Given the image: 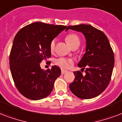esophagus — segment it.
Listing matches in <instances>:
<instances>
[{
	"instance_id": "34e87169",
	"label": "esophagus",
	"mask_w": 122,
	"mask_h": 122,
	"mask_svg": "<svg viewBox=\"0 0 122 122\" xmlns=\"http://www.w3.org/2000/svg\"><path fill=\"white\" fill-rule=\"evenodd\" d=\"M66 72H67V71H65V70H62V71H61V74H65Z\"/></svg>"
}]
</instances>
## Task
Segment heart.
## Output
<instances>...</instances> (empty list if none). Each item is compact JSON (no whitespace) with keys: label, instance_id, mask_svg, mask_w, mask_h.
<instances>
[{"label":"heart","instance_id":"b5f03b06","mask_svg":"<svg viewBox=\"0 0 122 122\" xmlns=\"http://www.w3.org/2000/svg\"><path fill=\"white\" fill-rule=\"evenodd\" d=\"M66 41L71 47L75 44H78V43L80 44V38L76 34H70L67 35L66 37ZM55 42H56L55 39H53L50 42V50L51 52L54 51ZM73 63H74V60L72 59L65 58V57H60V58H56L55 60V64H56V66H58V67H60V68L64 69H66L69 67L72 64H73Z\"/></svg>","mask_w":122,"mask_h":122}]
</instances>
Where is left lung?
I'll return each instance as SVG.
<instances>
[{
	"label": "left lung",
	"instance_id": "left-lung-1",
	"mask_svg": "<svg viewBox=\"0 0 122 122\" xmlns=\"http://www.w3.org/2000/svg\"><path fill=\"white\" fill-rule=\"evenodd\" d=\"M69 29L83 33L86 42V53L78 64L81 71L85 69L86 74L74 71L70 90L80 99H92L100 95L110 82L115 64L113 50L104 33L91 25H70L66 31Z\"/></svg>",
	"mask_w": 122,
	"mask_h": 122
}]
</instances>
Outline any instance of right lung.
Instances as JSON below:
<instances>
[{
	"label": "right lung",
	"mask_w": 122,
	"mask_h": 122,
	"mask_svg": "<svg viewBox=\"0 0 122 122\" xmlns=\"http://www.w3.org/2000/svg\"><path fill=\"white\" fill-rule=\"evenodd\" d=\"M66 28L36 22L22 28L15 36L9 55L10 69L16 87L27 99H42L53 90L61 70L54 66L44 71L40 63L50 58V42Z\"/></svg>",
	"instance_id": "1"
}]
</instances>
